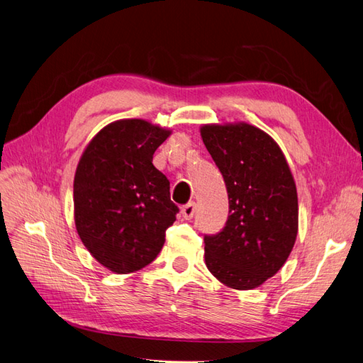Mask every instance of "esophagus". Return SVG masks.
I'll return each instance as SVG.
<instances>
[{
    "label": "esophagus",
    "instance_id": "esophagus-1",
    "mask_svg": "<svg viewBox=\"0 0 363 363\" xmlns=\"http://www.w3.org/2000/svg\"><path fill=\"white\" fill-rule=\"evenodd\" d=\"M182 215L184 219H192L195 215V203H188L182 207Z\"/></svg>",
    "mask_w": 363,
    "mask_h": 363
}]
</instances>
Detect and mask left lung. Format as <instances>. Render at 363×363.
I'll return each instance as SVG.
<instances>
[{"label": "left lung", "instance_id": "8db88e82", "mask_svg": "<svg viewBox=\"0 0 363 363\" xmlns=\"http://www.w3.org/2000/svg\"><path fill=\"white\" fill-rule=\"evenodd\" d=\"M201 138L228 194L225 225L204 235L206 265L228 288H257L283 267L298 232L288 162L271 136L250 124L204 125Z\"/></svg>", "mask_w": 363, "mask_h": 363}]
</instances>
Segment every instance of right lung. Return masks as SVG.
I'll use <instances>...</instances> for the list:
<instances>
[{
    "label": "right lung",
    "instance_id": "obj_1",
    "mask_svg": "<svg viewBox=\"0 0 363 363\" xmlns=\"http://www.w3.org/2000/svg\"><path fill=\"white\" fill-rule=\"evenodd\" d=\"M169 131L142 119L108 124L84 150L74 177L75 227L111 271H139L157 257L179 207L152 155Z\"/></svg>",
    "mask_w": 363,
    "mask_h": 363
}]
</instances>
